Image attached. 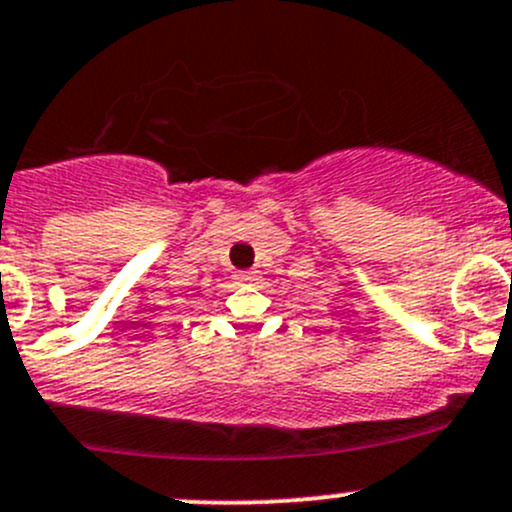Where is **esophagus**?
Instances as JSON below:
<instances>
[{
  "mask_svg": "<svg viewBox=\"0 0 512 512\" xmlns=\"http://www.w3.org/2000/svg\"><path fill=\"white\" fill-rule=\"evenodd\" d=\"M235 279H238V282H255V279H257V272H255V270L240 272V274H235Z\"/></svg>",
  "mask_w": 512,
  "mask_h": 512,
  "instance_id": "34e87169",
  "label": "esophagus"
}]
</instances>
